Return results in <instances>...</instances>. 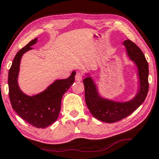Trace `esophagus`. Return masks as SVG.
Returning a JSON list of instances; mask_svg holds the SVG:
<instances>
[{
  "instance_id": "1",
  "label": "esophagus",
  "mask_w": 159,
  "mask_h": 159,
  "mask_svg": "<svg viewBox=\"0 0 159 159\" xmlns=\"http://www.w3.org/2000/svg\"><path fill=\"white\" fill-rule=\"evenodd\" d=\"M82 78H83V75L81 73H76V74H75V79L76 81H80V80H82Z\"/></svg>"
}]
</instances>
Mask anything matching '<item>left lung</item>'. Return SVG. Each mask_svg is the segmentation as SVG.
I'll list each match as a JSON object with an SVG mask.
<instances>
[{"mask_svg": "<svg viewBox=\"0 0 159 159\" xmlns=\"http://www.w3.org/2000/svg\"><path fill=\"white\" fill-rule=\"evenodd\" d=\"M126 54L137 67L138 89L133 99L126 102H116L102 97L97 86L90 76L83 82L85 87V99L87 107L93 117L100 121L112 123L131 115L145 101L148 91V64L141 50L130 40L123 42Z\"/></svg>", "mask_w": 159, "mask_h": 159, "instance_id": "left-lung-1", "label": "left lung"}]
</instances>
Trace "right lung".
I'll use <instances>...</instances> for the list:
<instances>
[{"mask_svg": "<svg viewBox=\"0 0 159 159\" xmlns=\"http://www.w3.org/2000/svg\"><path fill=\"white\" fill-rule=\"evenodd\" d=\"M37 40V38L32 40L16 55L8 71V94L12 108L20 117L37 128H44L57 120L62 96L74 82L75 71L73 70L68 79L55 80L39 93L33 96L24 93L18 84L20 62L23 55L32 50L31 47Z\"/></svg>", "mask_w": 159, "mask_h": 159, "instance_id": "add662e5", "label": "right lung"}]
</instances>
